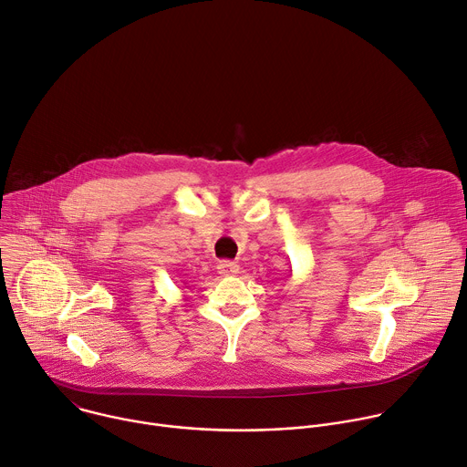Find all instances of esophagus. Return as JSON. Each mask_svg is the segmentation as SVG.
<instances>
[{
    "instance_id": "obj_1",
    "label": "esophagus",
    "mask_w": 467,
    "mask_h": 467,
    "mask_svg": "<svg viewBox=\"0 0 467 467\" xmlns=\"http://www.w3.org/2000/svg\"><path fill=\"white\" fill-rule=\"evenodd\" d=\"M238 264L236 262H231V260H222L218 264V272L223 275V277H233L238 274Z\"/></svg>"
}]
</instances>
